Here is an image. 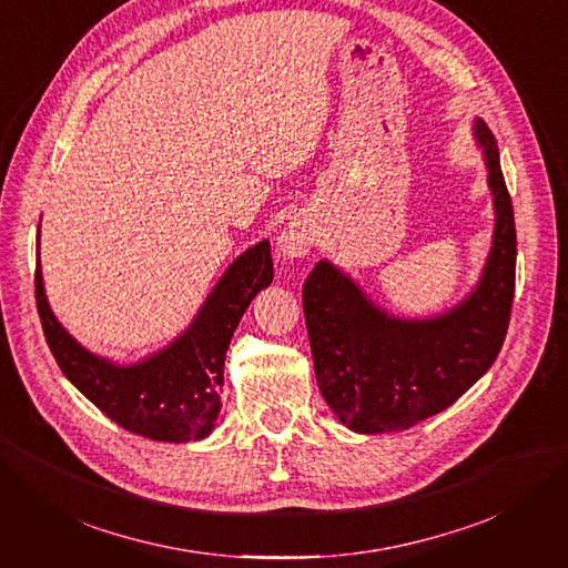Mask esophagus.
<instances>
[{
    "label": "esophagus",
    "mask_w": 568,
    "mask_h": 568,
    "mask_svg": "<svg viewBox=\"0 0 568 568\" xmlns=\"http://www.w3.org/2000/svg\"><path fill=\"white\" fill-rule=\"evenodd\" d=\"M313 244H315V234H313L311 222L301 217L288 222L277 239V246L286 257H303L311 253Z\"/></svg>",
    "instance_id": "1"
}]
</instances>
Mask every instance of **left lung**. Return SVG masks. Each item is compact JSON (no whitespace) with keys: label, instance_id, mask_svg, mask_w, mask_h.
Returning a JSON list of instances; mask_svg holds the SVG:
<instances>
[{"label":"left lung","instance_id":"1","mask_svg":"<svg viewBox=\"0 0 568 568\" xmlns=\"http://www.w3.org/2000/svg\"><path fill=\"white\" fill-rule=\"evenodd\" d=\"M495 201L488 265L474 294L434 320H395L346 274L320 261L303 284V313L326 405L357 434L405 432L450 407L500 353L517 274V227L490 128L476 120Z\"/></svg>","mask_w":568,"mask_h":568}]
</instances>
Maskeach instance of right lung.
Masks as SVG:
<instances>
[{
    "label": "right lung",
    "instance_id": "add662e5",
    "mask_svg": "<svg viewBox=\"0 0 568 568\" xmlns=\"http://www.w3.org/2000/svg\"><path fill=\"white\" fill-rule=\"evenodd\" d=\"M272 277L270 242L255 244L222 274L194 324L173 346L130 367L92 355L63 329L49 311L40 263L36 270V301L47 346L65 379L84 398L132 434L186 443L205 438L215 428L232 334L248 303L257 291L270 286Z\"/></svg>",
    "mask_w": 568,
    "mask_h": 568
}]
</instances>
